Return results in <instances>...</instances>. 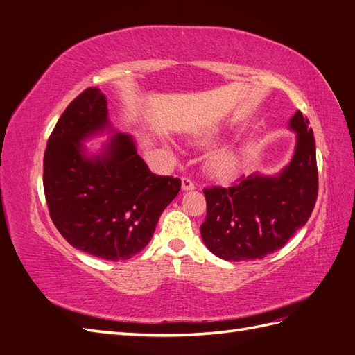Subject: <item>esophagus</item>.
Masks as SVG:
<instances>
[{"label": "esophagus", "instance_id": "1", "mask_svg": "<svg viewBox=\"0 0 355 355\" xmlns=\"http://www.w3.org/2000/svg\"><path fill=\"white\" fill-rule=\"evenodd\" d=\"M194 188H196L194 182H192L188 176H182V189L189 191V189H194Z\"/></svg>", "mask_w": 355, "mask_h": 355}]
</instances>
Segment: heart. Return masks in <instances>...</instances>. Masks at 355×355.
<instances>
[{"label":"heart","instance_id":"heart-1","mask_svg":"<svg viewBox=\"0 0 355 355\" xmlns=\"http://www.w3.org/2000/svg\"><path fill=\"white\" fill-rule=\"evenodd\" d=\"M235 166H237V154L232 149H223L210 158L209 170L214 176L227 178L235 170Z\"/></svg>","mask_w":355,"mask_h":355}]
</instances>
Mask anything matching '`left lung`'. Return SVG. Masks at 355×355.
I'll return each instance as SVG.
<instances>
[{
  "instance_id": "left-lung-1",
  "label": "left lung",
  "mask_w": 355,
  "mask_h": 355,
  "mask_svg": "<svg viewBox=\"0 0 355 355\" xmlns=\"http://www.w3.org/2000/svg\"><path fill=\"white\" fill-rule=\"evenodd\" d=\"M308 118L297 111L295 155L278 176H240L232 187L204 188L207 214L201 237L225 261L262 259L308 222L318 196L315 141Z\"/></svg>"
}]
</instances>
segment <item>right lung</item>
Returning a JSON list of instances; mask_svg holds the SVG:
<instances>
[{
  "mask_svg": "<svg viewBox=\"0 0 355 355\" xmlns=\"http://www.w3.org/2000/svg\"><path fill=\"white\" fill-rule=\"evenodd\" d=\"M108 124L98 87L75 98L47 141L42 184L50 218L71 245L106 261L130 259L151 241L180 179L158 176L118 133L102 157L83 155L81 141Z\"/></svg>",
  "mask_w": 355,
  "mask_h": 355,
  "instance_id": "add662e5",
  "label": "right lung"
}]
</instances>
